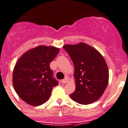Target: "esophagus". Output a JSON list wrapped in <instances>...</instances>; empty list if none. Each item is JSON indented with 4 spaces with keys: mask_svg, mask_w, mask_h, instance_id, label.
Returning a JSON list of instances; mask_svg holds the SVG:
<instances>
[{
    "mask_svg": "<svg viewBox=\"0 0 128 128\" xmlns=\"http://www.w3.org/2000/svg\"><path fill=\"white\" fill-rule=\"evenodd\" d=\"M61 82H62V84H66V83L68 82V78H66L64 79V80H62Z\"/></svg>",
    "mask_w": 128,
    "mask_h": 128,
    "instance_id": "esophagus-1",
    "label": "esophagus"
}]
</instances>
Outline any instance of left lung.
Masks as SVG:
<instances>
[{
	"mask_svg": "<svg viewBox=\"0 0 128 128\" xmlns=\"http://www.w3.org/2000/svg\"><path fill=\"white\" fill-rule=\"evenodd\" d=\"M74 65L76 90L70 94L72 100L82 104L96 101L103 94L108 84V66L102 55L85 42L65 44Z\"/></svg>",
	"mask_w": 128,
	"mask_h": 128,
	"instance_id": "1",
	"label": "left lung"
}]
</instances>
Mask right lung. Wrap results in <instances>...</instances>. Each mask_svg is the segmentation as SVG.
<instances>
[{"label":"right lung","instance_id":"right-lung-1","mask_svg":"<svg viewBox=\"0 0 128 128\" xmlns=\"http://www.w3.org/2000/svg\"><path fill=\"white\" fill-rule=\"evenodd\" d=\"M60 51L58 48L39 45L19 58L13 70L12 83L18 95L28 104L39 106L50 96L58 83L52 78L50 63Z\"/></svg>","mask_w":128,"mask_h":128}]
</instances>
